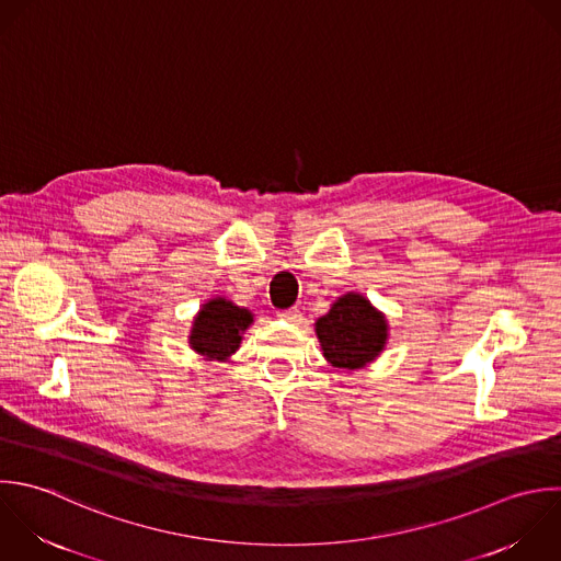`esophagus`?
Wrapping results in <instances>:
<instances>
[{"label": "esophagus", "mask_w": 561, "mask_h": 561, "mask_svg": "<svg viewBox=\"0 0 561 561\" xmlns=\"http://www.w3.org/2000/svg\"><path fill=\"white\" fill-rule=\"evenodd\" d=\"M277 317H279V319H284V321H290V323H299V321H301V312H299L297 308L282 310Z\"/></svg>", "instance_id": "esophagus-1"}]
</instances>
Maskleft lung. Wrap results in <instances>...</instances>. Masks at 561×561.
Instances as JSON below:
<instances>
[{"instance_id": "left-lung-1", "label": "left lung", "mask_w": 561, "mask_h": 561, "mask_svg": "<svg viewBox=\"0 0 561 561\" xmlns=\"http://www.w3.org/2000/svg\"><path fill=\"white\" fill-rule=\"evenodd\" d=\"M323 356L339 369H363L387 345L389 325L380 310L358 293L339 297L330 312L314 323Z\"/></svg>"}]
</instances>
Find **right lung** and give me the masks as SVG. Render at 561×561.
I'll return each mask as SVG.
<instances>
[{
	"mask_svg": "<svg viewBox=\"0 0 561 561\" xmlns=\"http://www.w3.org/2000/svg\"><path fill=\"white\" fill-rule=\"evenodd\" d=\"M251 323V310L225 297H214L194 317L190 347L207 360H227L240 347L242 334Z\"/></svg>",
	"mask_w": 561,
	"mask_h": 561,
	"instance_id": "right-lung-1",
	"label": "right lung"
}]
</instances>
